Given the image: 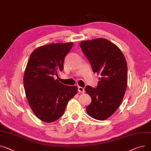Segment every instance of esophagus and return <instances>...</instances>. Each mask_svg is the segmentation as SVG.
I'll use <instances>...</instances> for the list:
<instances>
[{"instance_id":"1","label":"esophagus","mask_w":151,"mask_h":151,"mask_svg":"<svg viewBox=\"0 0 151 151\" xmlns=\"http://www.w3.org/2000/svg\"><path fill=\"white\" fill-rule=\"evenodd\" d=\"M78 92H81V93H83L85 92V89H84L83 87L78 86Z\"/></svg>"}]
</instances>
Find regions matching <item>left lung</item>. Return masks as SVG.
I'll return each instance as SVG.
<instances>
[{"mask_svg":"<svg viewBox=\"0 0 151 151\" xmlns=\"http://www.w3.org/2000/svg\"><path fill=\"white\" fill-rule=\"evenodd\" d=\"M93 73L100 74L96 88L86 86L91 97L86 112L94 119L104 121L116 111L127 85V66L124 55L114 44L105 38L83 41L80 44Z\"/></svg>","mask_w":151,"mask_h":151,"instance_id":"obj_1","label":"left lung"}]
</instances>
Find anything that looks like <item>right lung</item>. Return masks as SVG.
Masks as SVG:
<instances>
[{
  "instance_id": "1",
  "label": "right lung",
  "mask_w": 151,
  "mask_h": 151,
  "mask_svg": "<svg viewBox=\"0 0 151 151\" xmlns=\"http://www.w3.org/2000/svg\"><path fill=\"white\" fill-rule=\"evenodd\" d=\"M73 42L54 43L35 49L30 56L24 74L26 97L33 113L46 122L63 114L68 101L77 93L76 86L60 83L58 73L63 69L66 55Z\"/></svg>"
}]
</instances>
